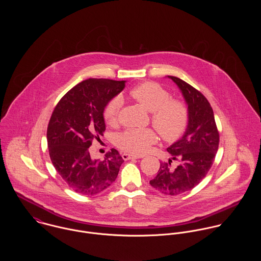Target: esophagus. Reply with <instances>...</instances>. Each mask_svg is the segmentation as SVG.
<instances>
[{
    "instance_id": "1",
    "label": "esophagus",
    "mask_w": 261,
    "mask_h": 261,
    "mask_svg": "<svg viewBox=\"0 0 261 261\" xmlns=\"http://www.w3.org/2000/svg\"><path fill=\"white\" fill-rule=\"evenodd\" d=\"M122 159L124 161H127V160H130V159H140V158H143L141 155H135V154H130V153H127V152H124L121 154Z\"/></svg>"
}]
</instances>
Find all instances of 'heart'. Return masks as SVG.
I'll return each mask as SVG.
<instances>
[{"label": "heart", "mask_w": 261, "mask_h": 261, "mask_svg": "<svg viewBox=\"0 0 261 261\" xmlns=\"http://www.w3.org/2000/svg\"><path fill=\"white\" fill-rule=\"evenodd\" d=\"M132 98L151 112L150 120L159 135L168 142L179 139L186 130L190 112L185 101L171 98V93L155 82H145L129 91ZM122 101L118 96L112 97L103 110L107 123L114 124ZM156 142V135L151 128H127L117 138L120 149L141 154Z\"/></svg>", "instance_id": "obj_1"}]
</instances>
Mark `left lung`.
Listing matches in <instances>:
<instances>
[{
    "mask_svg": "<svg viewBox=\"0 0 261 261\" xmlns=\"http://www.w3.org/2000/svg\"><path fill=\"white\" fill-rule=\"evenodd\" d=\"M180 88L190 112L186 132L181 140L169 147V163H161L149 184L168 196H177L197 186L211 169L219 147V132L214 112L207 98L184 80L169 76ZM179 166L173 169L170 163Z\"/></svg>",
    "mask_w": 261,
    "mask_h": 261,
    "instance_id": "1",
    "label": "left lung"
}]
</instances>
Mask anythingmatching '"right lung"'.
<instances>
[{"instance_id":"right-lung-1","label":"right lung","mask_w":261,"mask_h":261,"mask_svg":"<svg viewBox=\"0 0 261 261\" xmlns=\"http://www.w3.org/2000/svg\"><path fill=\"white\" fill-rule=\"evenodd\" d=\"M125 81L86 79L71 88L57 103L47 127L51 162L73 191L81 195L98 194L115 181L123 159L116 149L105 160H93L89 147L103 136V110L117 95Z\"/></svg>"}]
</instances>
